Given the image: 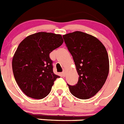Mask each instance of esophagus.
Instances as JSON below:
<instances>
[{"label":"esophagus","mask_w":124,"mask_h":124,"mask_svg":"<svg viewBox=\"0 0 124 124\" xmlns=\"http://www.w3.org/2000/svg\"><path fill=\"white\" fill-rule=\"evenodd\" d=\"M62 75H63V77H65V75H66V71H65V70H64L62 72Z\"/></svg>","instance_id":"obj_1"}]
</instances>
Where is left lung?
Here are the masks:
<instances>
[{
  "label": "left lung",
  "mask_w": 124,
  "mask_h": 124,
  "mask_svg": "<svg viewBox=\"0 0 124 124\" xmlns=\"http://www.w3.org/2000/svg\"><path fill=\"white\" fill-rule=\"evenodd\" d=\"M77 73V84H68L71 93L80 99L93 97L106 81L109 72V60L106 48L97 38L81 31L63 36Z\"/></svg>",
  "instance_id": "obj_1"
}]
</instances>
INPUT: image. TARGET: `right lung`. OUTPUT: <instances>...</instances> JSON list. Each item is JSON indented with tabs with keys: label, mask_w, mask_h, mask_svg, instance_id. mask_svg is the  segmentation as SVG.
<instances>
[{
	"label": "right lung",
	"mask_w": 124,
	"mask_h": 124,
	"mask_svg": "<svg viewBox=\"0 0 124 124\" xmlns=\"http://www.w3.org/2000/svg\"><path fill=\"white\" fill-rule=\"evenodd\" d=\"M63 43L61 34L39 32L22 41L15 52L12 66L17 83L24 93L42 99L50 93L59 76L53 70L49 54Z\"/></svg>",
	"instance_id": "obj_1"
}]
</instances>
